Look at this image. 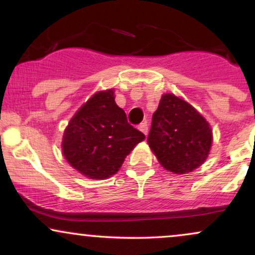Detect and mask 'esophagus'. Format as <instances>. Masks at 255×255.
Segmentation results:
<instances>
[{
  "label": "esophagus",
  "instance_id": "obj_1",
  "mask_svg": "<svg viewBox=\"0 0 255 255\" xmlns=\"http://www.w3.org/2000/svg\"><path fill=\"white\" fill-rule=\"evenodd\" d=\"M139 130L140 131H142V133L145 134V135H147V131H148V126H147V124H146V122H142V124H140L139 125Z\"/></svg>",
  "mask_w": 255,
  "mask_h": 255
}]
</instances>
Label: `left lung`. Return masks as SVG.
Wrapping results in <instances>:
<instances>
[{"mask_svg": "<svg viewBox=\"0 0 255 255\" xmlns=\"http://www.w3.org/2000/svg\"><path fill=\"white\" fill-rule=\"evenodd\" d=\"M147 142L163 168L174 174H188L206 160L212 131L191 104L165 93L152 116Z\"/></svg>", "mask_w": 255, "mask_h": 255, "instance_id": "obj_1", "label": "left lung"}]
</instances>
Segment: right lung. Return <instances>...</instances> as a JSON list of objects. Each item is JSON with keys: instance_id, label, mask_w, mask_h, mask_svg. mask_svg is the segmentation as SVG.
<instances>
[{"instance_id": "add662e5", "label": "right lung", "mask_w": 255, "mask_h": 255, "mask_svg": "<svg viewBox=\"0 0 255 255\" xmlns=\"http://www.w3.org/2000/svg\"><path fill=\"white\" fill-rule=\"evenodd\" d=\"M145 135L127 121L114 90L93 95L73 116L62 139L67 162L90 178L110 177Z\"/></svg>"}]
</instances>
